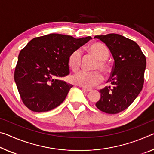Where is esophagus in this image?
Masks as SVG:
<instances>
[{
    "label": "esophagus",
    "mask_w": 154,
    "mask_h": 154,
    "mask_svg": "<svg viewBox=\"0 0 154 154\" xmlns=\"http://www.w3.org/2000/svg\"><path fill=\"white\" fill-rule=\"evenodd\" d=\"M82 89H83V90H84V91L86 92H88L90 91V90H91V89L88 88H85V87H82Z\"/></svg>",
    "instance_id": "esophagus-1"
}]
</instances>
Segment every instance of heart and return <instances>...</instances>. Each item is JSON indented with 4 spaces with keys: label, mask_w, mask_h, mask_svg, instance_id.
Listing matches in <instances>:
<instances>
[{
    "label": "heart",
    "mask_w": 154,
    "mask_h": 154,
    "mask_svg": "<svg viewBox=\"0 0 154 154\" xmlns=\"http://www.w3.org/2000/svg\"><path fill=\"white\" fill-rule=\"evenodd\" d=\"M89 52L98 59L95 68L100 69L103 72L109 71V66L106 60L109 57V50L106 46L101 43L95 42L90 45ZM82 62V51L79 49L73 51L68 57V63L73 71L79 70ZM103 79V75L99 70L93 72H87L82 70L77 72L72 77V81L75 84L84 87H92L99 84Z\"/></svg>",
    "instance_id": "obj_1"
}]
</instances>
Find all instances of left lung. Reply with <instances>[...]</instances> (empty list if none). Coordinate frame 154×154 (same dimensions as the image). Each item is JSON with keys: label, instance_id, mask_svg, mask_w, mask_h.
<instances>
[{"label": "left lung", "instance_id": "obj_1", "mask_svg": "<svg viewBox=\"0 0 154 154\" xmlns=\"http://www.w3.org/2000/svg\"><path fill=\"white\" fill-rule=\"evenodd\" d=\"M108 46L114 60L108 87L100 90L101 97L96 103L100 110L117 114L125 110L143 89L146 58L134 41L119 34L96 35Z\"/></svg>", "mask_w": 154, "mask_h": 154}]
</instances>
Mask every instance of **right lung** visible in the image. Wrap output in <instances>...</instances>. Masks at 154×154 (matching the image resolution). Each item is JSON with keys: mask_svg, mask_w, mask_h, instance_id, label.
<instances>
[{"mask_svg": "<svg viewBox=\"0 0 154 154\" xmlns=\"http://www.w3.org/2000/svg\"><path fill=\"white\" fill-rule=\"evenodd\" d=\"M92 39L51 33L35 38L19 53L14 80L24 104L36 112L50 111L64 101L72 85L57 79L69 73L73 51Z\"/></svg>", "mask_w": 154, "mask_h": 154, "instance_id": "1", "label": "right lung"}]
</instances>
